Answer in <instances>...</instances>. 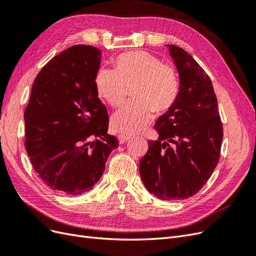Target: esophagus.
Masks as SVG:
<instances>
[{"label": "esophagus", "instance_id": "obj_1", "mask_svg": "<svg viewBox=\"0 0 256 256\" xmlns=\"http://www.w3.org/2000/svg\"><path fill=\"white\" fill-rule=\"evenodd\" d=\"M130 138V136H125V134H120L118 136V140H120V144H124L125 142H127L128 140Z\"/></svg>", "mask_w": 256, "mask_h": 256}]
</instances>
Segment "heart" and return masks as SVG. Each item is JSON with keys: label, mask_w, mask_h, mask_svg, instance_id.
<instances>
[{"label": "heart", "mask_w": 256, "mask_h": 256, "mask_svg": "<svg viewBox=\"0 0 256 256\" xmlns=\"http://www.w3.org/2000/svg\"><path fill=\"white\" fill-rule=\"evenodd\" d=\"M115 70L102 68L96 76L98 95L111 106H120L129 94L131 100L116 112L112 126L124 134H140L152 122L154 111L171 109L180 96L177 69L162 63L147 51L122 53L115 60Z\"/></svg>", "instance_id": "obj_1"}]
</instances>
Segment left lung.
Wrapping results in <instances>:
<instances>
[{"label":"left lung","instance_id":"obj_1","mask_svg":"<svg viewBox=\"0 0 256 256\" xmlns=\"http://www.w3.org/2000/svg\"><path fill=\"white\" fill-rule=\"evenodd\" d=\"M166 46L180 74V96L154 124L158 140L148 141L138 170L154 196L175 200L196 194L212 176L223 125L210 78L182 48Z\"/></svg>","mask_w":256,"mask_h":256}]
</instances>
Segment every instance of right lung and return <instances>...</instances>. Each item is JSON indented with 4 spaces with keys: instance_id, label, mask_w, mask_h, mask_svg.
Returning a JSON list of instances; mask_svg holds the SVG:
<instances>
[{
    "instance_id": "obj_1",
    "label": "right lung",
    "mask_w": 256,
    "mask_h": 256,
    "mask_svg": "<svg viewBox=\"0 0 256 256\" xmlns=\"http://www.w3.org/2000/svg\"><path fill=\"white\" fill-rule=\"evenodd\" d=\"M100 60V50L86 44L58 54L37 74L24 111V146L35 172L68 196L94 187L118 145L106 134L109 116L96 90Z\"/></svg>"
}]
</instances>
